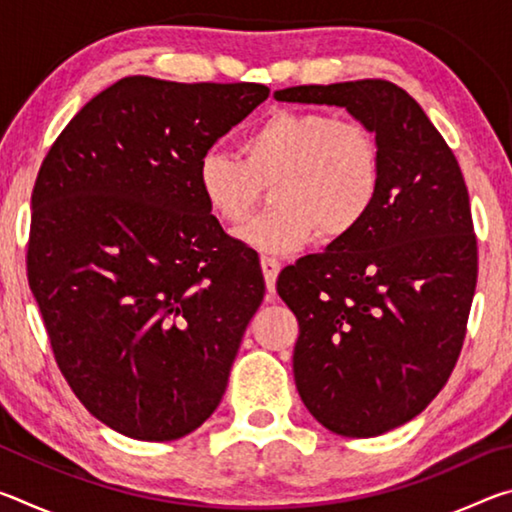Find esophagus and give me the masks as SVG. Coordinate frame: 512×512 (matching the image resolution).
<instances>
[{
    "instance_id": "esophagus-1",
    "label": "esophagus",
    "mask_w": 512,
    "mask_h": 512,
    "mask_svg": "<svg viewBox=\"0 0 512 512\" xmlns=\"http://www.w3.org/2000/svg\"><path fill=\"white\" fill-rule=\"evenodd\" d=\"M259 264H262V273H264V280H266V289L268 291H275V280H277V273H280L282 264L277 262L275 257H262L259 259Z\"/></svg>"
}]
</instances>
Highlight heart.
I'll return each instance as SVG.
<instances>
[{"instance_id": "heart-1", "label": "heart", "mask_w": 512, "mask_h": 512, "mask_svg": "<svg viewBox=\"0 0 512 512\" xmlns=\"http://www.w3.org/2000/svg\"><path fill=\"white\" fill-rule=\"evenodd\" d=\"M239 153H205L198 192L212 216L239 228L271 185L273 210L239 232L246 246L262 253H296L316 235L348 237L381 192L379 142L357 119L277 110L241 137Z\"/></svg>"}]
</instances>
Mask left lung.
<instances>
[{
	"label": "left lung",
	"instance_id": "1",
	"mask_svg": "<svg viewBox=\"0 0 512 512\" xmlns=\"http://www.w3.org/2000/svg\"><path fill=\"white\" fill-rule=\"evenodd\" d=\"M273 97L345 108L379 142L381 192L368 219L277 277L300 325L293 377L309 413L339 436H379L427 409L463 348L476 289L463 173L418 101L391 81Z\"/></svg>",
	"mask_w": 512,
	"mask_h": 512
}]
</instances>
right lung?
<instances>
[{"mask_svg":"<svg viewBox=\"0 0 512 512\" xmlns=\"http://www.w3.org/2000/svg\"><path fill=\"white\" fill-rule=\"evenodd\" d=\"M266 97L259 83L126 76L42 162L29 287L69 388L128 438L201 427L262 305L259 262L207 210L196 173Z\"/></svg>","mask_w":512,"mask_h":512,"instance_id":"right-lung-1","label":"right lung"}]
</instances>
